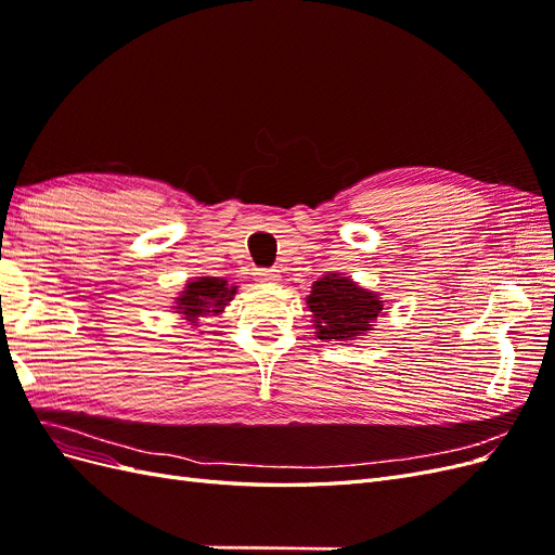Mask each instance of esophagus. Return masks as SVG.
Instances as JSON below:
<instances>
[{"instance_id": "esophagus-1", "label": "esophagus", "mask_w": 555, "mask_h": 555, "mask_svg": "<svg viewBox=\"0 0 555 555\" xmlns=\"http://www.w3.org/2000/svg\"><path fill=\"white\" fill-rule=\"evenodd\" d=\"M255 278H257V282H273L280 278V271H275V268H259Z\"/></svg>"}]
</instances>
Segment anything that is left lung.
<instances>
[{
	"label": "left lung",
	"mask_w": 555,
	"mask_h": 555,
	"mask_svg": "<svg viewBox=\"0 0 555 555\" xmlns=\"http://www.w3.org/2000/svg\"><path fill=\"white\" fill-rule=\"evenodd\" d=\"M308 308L314 314L319 340H351L371 331L382 312V300L338 273H328L312 284Z\"/></svg>",
	"instance_id": "8db88e82"
}]
</instances>
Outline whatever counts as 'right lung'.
Masks as SVG:
<instances>
[{"label": "right lung", "mask_w": 555, "mask_h": 555, "mask_svg": "<svg viewBox=\"0 0 555 555\" xmlns=\"http://www.w3.org/2000/svg\"><path fill=\"white\" fill-rule=\"evenodd\" d=\"M233 294H236V287L227 284V280L198 278L194 282H188V289L178 298L176 310L196 326L201 317L222 312L224 306L233 298Z\"/></svg>", "instance_id": "add662e5"}]
</instances>
